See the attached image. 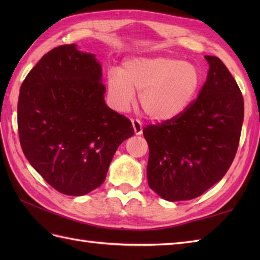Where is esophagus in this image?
I'll use <instances>...</instances> for the list:
<instances>
[{
    "instance_id": "obj_1",
    "label": "esophagus",
    "mask_w": 260,
    "mask_h": 260,
    "mask_svg": "<svg viewBox=\"0 0 260 260\" xmlns=\"http://www.w3.org/2000/svg\"><path fill=\"white\" fill-rule=\"evenodd\" d=\"M132 125H133V128L136 135H141L142 132H143V126L142 123L139 119H132Z\"/></svg>"
}]
</instances>
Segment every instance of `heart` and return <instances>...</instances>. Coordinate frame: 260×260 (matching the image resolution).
Here are the masks:
<instances>
[{
  "instance_id": "1",
  "label": "heart",
  "mask_w": 260,
  "mask_h": 260,
  "mask_svg": "<svg viewBox=\"0 0 260 260\" xmlns=\"http://www.w3.org/2000/svg\"><path fill=\"white\" fill-rule=\"evenodd\" d=\"M201 87L194 64L168 57H136L125 60L119 71L107 75V92L118 112L131 107L139 91L144 113L154 120L178 117L190 106Z\"/></svg>"
}]
</instances>
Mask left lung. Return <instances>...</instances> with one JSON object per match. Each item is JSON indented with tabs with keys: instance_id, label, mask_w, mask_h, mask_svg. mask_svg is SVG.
I'll use <instances>...</instances> for the list:
<instances>
[{
	"instance_id": "left-lung-1",
	"label": "left lung",
	"mask_w": 260,
	"mask_h": 260,
	"mask_svg": "<svg viewBox=\"0 0 260 260\" xmlns=\"http://www.w3.org/2000/svg\"><path fill=\"white\" fill-rule=\"evenodd\" d=\"M207 80L178 117L143 128L148 144L147 181L168 201L191 200L227 173L238 150L244 97L218 57L206 56Z\"/></svg>"
}]
</instances>
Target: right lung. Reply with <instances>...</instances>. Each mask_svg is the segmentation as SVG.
Segmentation results:
<instances>
[{"instance_id":"1","label":"right lung","mask_w":260,"mask_h":260,"mask_svg":"<svg viewBox=\"0 0 260 260\" xmlns=\"http://www.w3.org/2000/svg\"><path fill=\"white\" fill-rule=\"evenodd\" d=\"M95 56L63 45L43 56L23 80L18 131L25 157L54 190L84 196L101 186L131 120L104 101Z\"/></svg>"}]
</instances>
